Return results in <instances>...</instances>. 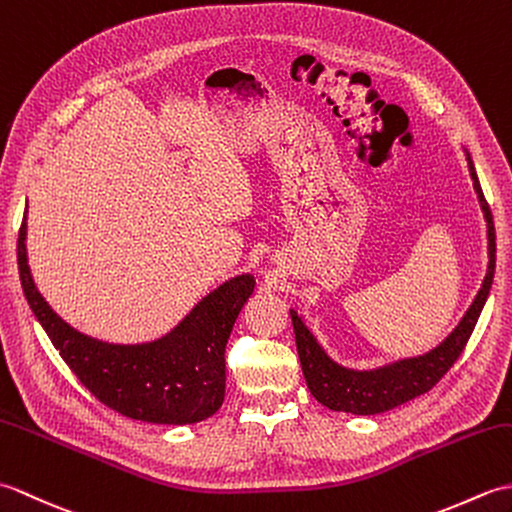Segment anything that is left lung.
<instances>
[{"label":"left lung","instance_id":"left-lung-1","mask_svg":"<svg viewBox=\"0 0 512 512\" xmlns=\"http://www.w3.org/2000/svg\"><path fill=\"white\" fill-rule=\"evenodd\" d=\"M466 160H469L473 187L477 198H480L488 226V270L473 306L464 314L458 328H455L436 350L416 358H405V361L391 363L378 369H369V372H356V369H347L339 363H334L317 343V339H314L308 325L301 321L299 314L295 310H290L303 376H306L310 394L317 398L321 405L332 411L356 413V416H374V413L389 411L402 405V402H409L416 396L427 394L429 389L436 387L440 383V378L449 372L453 363L458 361L460 354L464 352V347L469 343L475 330V323L480 319L488 292H491L495 275L493 213L488 209V202L482 193L480 180H477L469 151H466Z\"/></svg>","mask_w":512,"mask_h":512}]
</instances>
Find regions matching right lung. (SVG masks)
<instances>
[{
	"instance_id": "right-lung-1",
	"label": "right lung",
	"mask_w": 512,
	"mask_h": 512,
	"mask_svg": "<svg viewBox=\"0 0 512 512\" xmlns=\"http://www.w3.org/2000/svg\"><path fill=\"white\" fill-rule=\"evenodd\" d=\"M17 264L30 310L65 365L103 405L154 424H193L222 407L226 343L253 295V275L228 279L162 339L116 345L74 330L39 295L28 268L26 217L19 228Z\"/></svg>"
}]
</instances>
